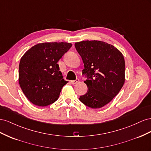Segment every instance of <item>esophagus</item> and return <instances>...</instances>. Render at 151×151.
I'll list each match as a JSON object with an SVG mask.
<instances>
[{
  "instance_id": "esophagus-1",
  "label": "esophagus",
  "mask_w": 151,
  "mask_h": 151,
  "mask_svg": "<svg viewBox=\"0 0 151 151\" xmlns=\"http://www.w3.org/2000/svg\"><path fill=\"white\" fill-rule=\"evenodd\" d=\"M78 81H79L78 79H76V80H72V81H71L70 83H71V84H72V85H75V84L78 83Z\"/></svg>"
}]
</instances>
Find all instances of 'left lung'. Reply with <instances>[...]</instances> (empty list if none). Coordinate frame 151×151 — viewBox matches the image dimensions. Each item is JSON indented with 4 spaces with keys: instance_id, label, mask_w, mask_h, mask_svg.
I'll list each match as a JSON object with an SVG mask.
<instances>
[{
    "instance_id": "1",
    "label": "left lung",
    "mask_w": 151,
    "mask_h": 151,
    "mask_svg": "<svg viewBox=\"0 0 151 151\" xmlns=\"http://www.w3.org/2000/svg\"><path fill=\"white\" fill-rule=\"evenodd\" d=\"M75 46L84 64L83 74L87 92L80 101L93 109L108 104L122 89L125 81L123 55L116 47L99 40L76 42Z\"/></svg>"
}]
</instances>
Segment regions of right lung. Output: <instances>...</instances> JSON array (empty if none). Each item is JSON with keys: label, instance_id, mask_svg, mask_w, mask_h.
Returning <instances> with one entry per match:
<instances>
[{"label": "right lung", "instance_id": "obj_1", "mask_svg": "<svg viewBox=\"0 0 151 151\" xmlns=\"http://www.w3.org/2000/svg\"><path fill=\"white\" fill-rule=\"evenodd\" d=\"M72 44L67 42H44L33 46L21 58L19 83L24 96L32 104L46 106L56 101L63 86L58 64Z\"/></svg>", "mask_w": 151, "mask_h": 151}]
</instances>
